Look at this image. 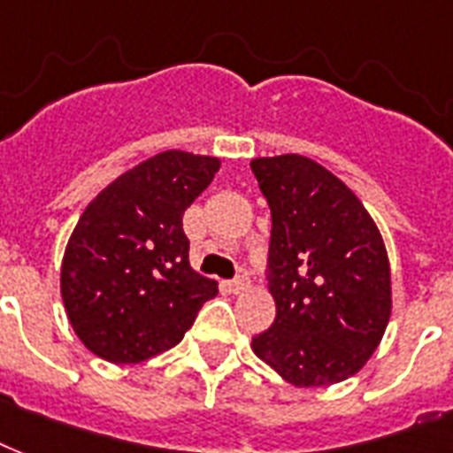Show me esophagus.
<instances>
[{
  "label": "esophagus",
  "mask_w": 453,
  "mask_h": 453,
  "mask_svg": "<svg viewBox=\"0 0 453 453\" xmlns=\"http://www.w3.org/2000/svg\"><path fill=\"white\" fill-rule=\"evenodd\" d=\"M248 286H250V279H248V274H241L238 279H234V281H229V290L231 293H245L248 290Z\"/></svg>",
  "instance_id": "34e87169"
}]
</instances>
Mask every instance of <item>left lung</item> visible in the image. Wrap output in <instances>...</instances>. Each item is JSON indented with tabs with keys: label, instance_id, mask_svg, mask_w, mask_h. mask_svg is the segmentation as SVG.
Here are the masks:
<instances>
[{
	"label": "left lung",
	"instance_id": "obj_1",
	"mask_svg": "<svg viewBox=\"0 0 453 453\" xmlns=\"http://www.w3.org/2000/svg\"><path fill=\"white\" fill-rule=\"evenodd\" d=\"M272 210L266 279L276 303L259 359L296 388L354 376L390 321V262L380 231L335 174L304 156L255 157Z\"/></svg>",
	"mask_w": 453,
	"mask_h": 453
}]
</instances>
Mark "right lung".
I'll return each mask as SVG.
<instances>
[{
    "label": "right lung",
    "mask_w": 453,
    "mask_h": 453,
    "mask_svg": "<svg viewBox=\"0 0 453 453\" xmlns=\"http://www.w3.org/2000/svg\"><path fill=\"white\" fill-rule=\"evenodd\" d=\"M217 170V157L165 150L87 205L63 255L61 296L73 331L96 357L139 364L170 349L217 296V283L188 265L181 226Z\"/></svg>",
    "instance_id": "right-lung-1"
}]
</instances>
